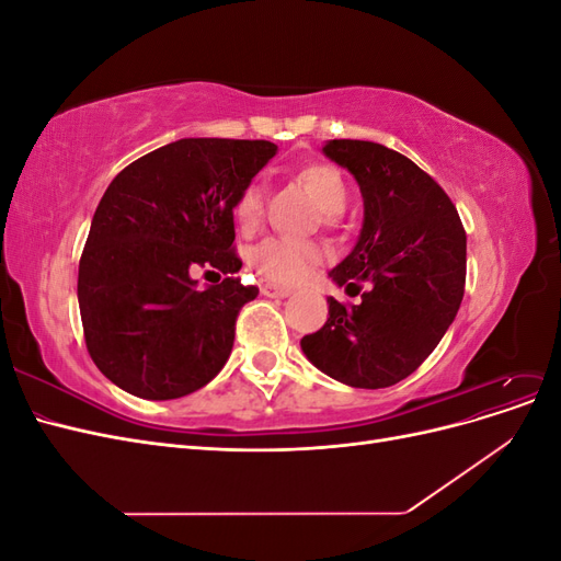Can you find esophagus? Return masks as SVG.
<instances>
[{
    "mask_svg": "<svg viewBox=\"0 0 561 561\" xmlns=\"http://www.w3.org/2000/svg\"><path fill=\"white\" fill-rule=\"evenodd\" d=\"M262 295L264 297H271V299H283L290 295V287H280V285H274V283H264L262 285Z\"/></svg>",
    "mask_w": 561,
    "mask_h": 561,
    "instance_id": "obj_1",
    "label": "esophagus"
}]
</instances>
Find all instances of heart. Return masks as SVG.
<instances>
[{
    "mask_svg": "<svg viewBox=\"0 0 561 561\" xmlns=\"http://www.w3.org/2000/svg\"><path fill=\"white\" fill-rule=\"evenodd\" d=\"M299 182L316 196L320 203L322 213L332 219V215H339L346 206V182L342 173L334 165L328 163H311L304 165L297 173ZM262 186L248 184L241 192L239 201H236V217L243 227H252L262 215ZM322 250L311 241H295V239H266L260 245H254L250 252V264L260 276L274 280V283H299L301 278L309 276V271L320 262Z\"/></svg>",
    "mask_w": 561,
    "mask_h": 561,
    "instance_id": "obj_1",
    "label": "heart"
}]
</instances>
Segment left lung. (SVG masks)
<instances>
[{
	"label": "left lung",
	"instance_id": "obj_1",
	"mask_svg": "<svg viewBox=\"0 0 561 561\" xmlns=\"http://www.w3.org/2000/svg\"><path fill=\"white\" fill-rule=\"evenodd\" d=\"M322 154L355 178L365 206L358 243L330 278L348 295L367 290L360 304L330 297L328 322L301 339V351L346 386H393L428 358L461 307V217L443 186L396 149L330 140Z\"/></svg>",
	"mask_w": 561,
	"mask_h": 561
}]
</instances>
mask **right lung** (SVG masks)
Returning a JSON list of instances; mask_svg holds the SVG:
<instances>
[{
  "mask_svg": "<svg viewBox=\"0 0 561 561\" xmlns=\"http://www.w3.org/2000/svg\"><path fill=\"white\" fill-rule=\"evenodd\" d=\"M278 147L184 138L126 165L100 198L79 262L87 348L103 375L145 400L190 396L229 360L236 318L257 287L236 274L233 208Z\"/></svg>",
  "mask_w": 561,
  "mask_h": 561,
  "instance_id": "add662e5",
  "label": "right lung"
}]
</instances>
